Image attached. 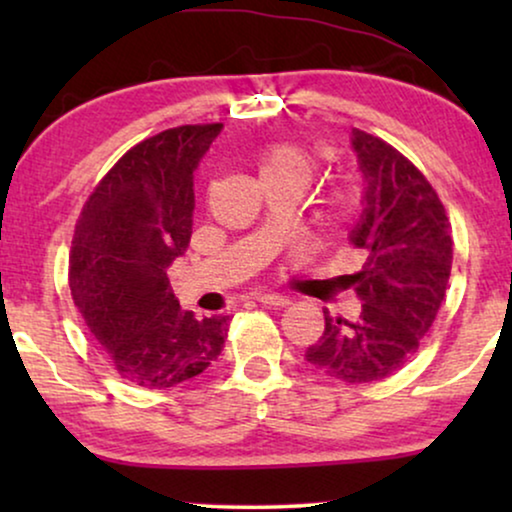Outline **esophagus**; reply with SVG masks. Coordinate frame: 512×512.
Listing matches in <instances>:
<instances>
[{"label": "esophagus", "mask_w": 512, "mask_h": 512, "mask_svg": "<svg viewBox=\"0 0 512 512\" xmlns=\"http://www.w3.org/2000/svg\"><path fill=\"white\" fill-rule=\"evenodd\" d=\"M256 300L265 307H286V305H289V298L277 296V293H258Z\"/></svg>", "instance_id": "1"}]
</instances>
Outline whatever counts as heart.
Masks as SVG:
<instances>
[{"mask_svg": "<svg viewBox=\"0 0 512 512\" xmlns=\"http://www.w3.org/2000/svg\"><path fill=\"white\" fill-rule=\"evenodd\" d=\"M314 174V158L298 144H272L258 160V177L261 181H286L298 186L300 191L310 184ZM363 205V184L354 177L340 179L328 188L324 198V221L328 226H342L352 219Z\"/></svg>", "mask_w": 512, "mask_h": 512, "instance_id": "obj_1", "label": "heart"}]
</instances>
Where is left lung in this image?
<instances>
[{
	"mask_svg": "<svg viewBox=\"0 0 512 512\" xmlns=\"http://www.w3.org/2000/svg\"><path fill=\"white\" fill-rule=\"evenodd\" d=\"M352 146L366 207L349 242L366 261L349 284L363 310L356 321L324 312L305 359L340 382L370 384L401 370L431 331L450 282L452 228L436 188L401 151L363 130Z\"/></svg>",
	"mask_w": 512,
	"mask_h": 512,
	"instance_id": "8db88e82",
	"label": "left lung"
}]
</instances>
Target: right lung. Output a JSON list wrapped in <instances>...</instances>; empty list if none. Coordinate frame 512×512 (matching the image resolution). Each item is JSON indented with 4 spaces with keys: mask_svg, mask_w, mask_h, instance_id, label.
I'll list each match as a JSON object with an SVG mask.
<instances>
[{
    "mask_svg": "<svg viewBox=\"0 0 512 512\" xmlns=\"http://www.w3.org/2000/svg\"><path fill=\"white\" fill-rule=\"evenodd\" d=\"M221 123L179 125L125 151L88 195L69 251V289L125 382L167 389L221 354L230 317L181 312L167 268L193 233V172Z\"/></svg>",
    "mask_w": 512,
    "mask_h": 512,
    "instance_id": "right-lung-1",
    "label": "right lung"
}]
</instances>
